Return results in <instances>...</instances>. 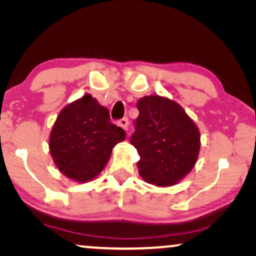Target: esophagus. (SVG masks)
I'll return each mask as SVG.
<instances>
[{"label":"esophagus","instance_id":"34e87169","mask_svg":"<svg viewBox=\"0 0 256 256\" xmlns=\"http://www.w3.org/2000/svg\"><path fill=\"white\" fill-rule=\"evenodd\" d=\"M118 126H120V127L124 128V130H128V126H129V121H128V118H121V120L118 121Z\"/></svg>","mask_w":256,"mask_h":256}]
</instances>
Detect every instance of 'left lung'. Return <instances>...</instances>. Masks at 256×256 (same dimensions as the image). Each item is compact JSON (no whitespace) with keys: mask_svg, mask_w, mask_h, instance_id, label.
<instances>
[{"mask_svg":"<svg viewBox=\"0 0 256 256\" xmlns=\"http://www.w3.org/2000/svg\"><path fill=\"white\" fill-rule=\"evenodd\" d=\"M138 108L130 143L140 155V176L156 186H172L197 162L200 149L197 124L180 104L166 96H143Z\"/></svg>","mask_w":256,"mask_h":256,"instance_id":"1","label":"left lung"}]
</instances>
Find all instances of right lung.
Here are the masks:
<instances>
[{
  "mask_svg": "<svg viewBox=\"0 0 256 256\" xmlns=\"http://www.w3.org/2000/svg\"><path fill=\"white\" fill-rule=\"evenodd\" d=\"M124 138L126 132L112 124L107 108L85 94L60 110L51 129L48 148L64 176L86 183L104 170L112 149Z\"/></svg>",
  "mask_w": 256,
  "mask_h": 256,
  "instance_id": "obj_1",
  "label": "right lung"
}]
</instances>
